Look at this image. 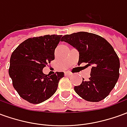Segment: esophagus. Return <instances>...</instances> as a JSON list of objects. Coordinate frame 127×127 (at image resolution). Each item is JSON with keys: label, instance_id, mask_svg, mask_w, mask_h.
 Returning <instances> with one entry per match:
<instances>
[{"label": "esophagus", "instance_id": "1", "mask_svg": "<svg viewBox=\"0 0 127 127\" xmlns=\"http://www.w3.org/2000/svg\"><path fill=\"white\" fill-rule=\"evenodd\" d=\"M64 74H65V75H68V76H70V75H71L72 73H70L69 71H66L65 73H64Z\"/></svg>", "mask_w": 127, "mask_h": 127}]
</instances>
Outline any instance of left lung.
<instances>
[{"mask_svg": "<svg viewBox=\"0 0 127 127\" xmlns=\"http://www.w3.org/2000/svg\"><path fill=\"white\" fill-rule=\"evenodd\" d=\"M62 41L68 43L79 52L78 64L91 66L88 81L75 86V93L86 101L98 102L109 95L119 77L120 61L114 48L107 40L97 34L78 32L63 36Z\"/></svg>", "mask_w": 127, "mask_h": 127, "instance_id": "left-lung-1", "label": "left lung"}]
</instances>
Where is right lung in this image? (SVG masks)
<instances>
[{"mask_svg": "<svg viewBox=\"0 0 127 127\" xmlns=\"http://www.w3.org/2000/svg\"><path fill=\"white\" fill-rule=\"evenodd\" d=\"M62 35H44L25 40L10 58L9 74L22 98L33 104L46 101L55 93L63 72L46 75L43 69L54 60L56 47Z\"/></svg>", "mask_w": 127, "mask_h": 127, "instance_id": "1", "label": "right lung"}]
</instances>
